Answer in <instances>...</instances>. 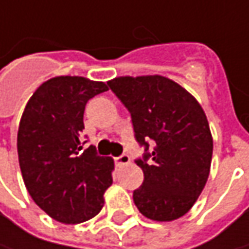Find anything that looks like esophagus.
<instances>
[{
	"label": "esophagus",
	"mask_w": 249,
	"mask_h": 249,
	"mask_svg": "<svg viewBox=\"0 0 249 249\" xmlns=\"http://www.w3.org/2000/svg\"><path fill=\"white\" fill-rule=\"evenodd\" d=\"M130 163V157L127 154H122L120 157H116L115 158V165L116 166H124V165H127Z\"/></svg>",
	"instance_id": "1"
}]
</instances>
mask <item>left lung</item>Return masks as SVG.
<instances>
[{"mask_svg": "<svg viewBox=\"0 0 249 249\" xmlns=\"http://www.w3.org/2000/svg\"><path fill=\"white\" fill-rule=\"evenodd\" d=\"M108 86L130 112L134 137L145 151L136 159L144 173L133 193L136 206L157 222L186 215L205 187L212 160L204 109L181 86L158 74L116 77Z\"/></svg>", "mask_w": 249, "mask_h": 249, "instance_id": "left-lung-1", "label": "left lung"}]
</instances>
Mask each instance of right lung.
<instances>
[{
    "mask_svg": "<svg viewBox=\"0 0 249 249\" xmlns=\"http://www.w3.org/2000/svg\"><path fill=\"white\" fill-rule=\"evenodd\" d=\"M108 86L80 76H58L34 91L18 130V155L24 186L53 219L76 225L104 206L112 184L113 159L84 147L86 104Z\"/></svg>",
    "mask_w": 249,
    "mask_h": 249,
    "instance_id": "add662e5",
    "label": "right lung"
}]
</instances>
